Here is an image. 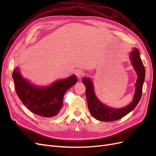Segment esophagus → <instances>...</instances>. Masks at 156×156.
Masks as SVG:
<instances>
[{
    "instance_id": "esophagus-1",
    "label": "esophagus",
    "mask_w": 156,
    "mask_h": 156,
    "mask_svg": "<svg viewBox=\"0 0 156 156\" xmlns=\"http://www.w3.org/2000/svg\"><path fill=\"white\" fill-rule=\"evenodd\" d=\"M75 75L79 78H81L84 75V72L82 69H77L75 71Z\"/></svg>"
}]
</instances>
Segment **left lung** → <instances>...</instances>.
Returning <instances> with one entry per match:
<instances>
[{"instance_id":"1","label":"left lung","mask_w":156,"mask_h":156,"mask_svg":"<svg viewBox=\"0 0 156 156\" xmlns=\"http://www.w3.org/2000/svg\"><path fill=\"white\" fill-rule=\"evenodd\" d=\"M130 58L134 69L137 72L138 78L136 82L133 100L129 105L124 108L115 109L102 104L94 94L92 83L90 80L88 78L83 79V83L86 87V97L88 109L94 119L103 122L115 121L127 115L137 105L142 96L143 86L145 78V68L140 59L139 51L137 49H134L131 51Z\"/></svg>"}]
</instances>
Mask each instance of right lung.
<instances>
[{
  "label": "right lung",
  "instance_id": "obj_1",
  "mask_svg": "<svg viewBox=\"0 0 156 156\" xmlns=\"http://www.w3.org/2000/svg\"><path fill=\"white\" fill-rule=\"evenodd\" d=\"M16 69L12 74L16 92L19 98L28 109L43 117L58 115L63 105L65 92L77 82L75 75L59 80L48 87L39 88L23 79Z\"/></svg>",
  "mask_w": 156,
  "mask_h": 156
}]
</instances>
